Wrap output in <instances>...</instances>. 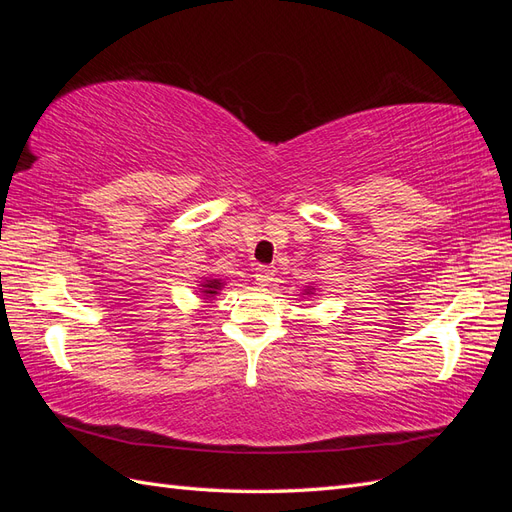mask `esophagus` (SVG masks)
Masks as SVG:
<instances>
[{"label":"esophagus","instance_id":"esophagus-1","mask_svg":"<svg viewBox=\"0 0 512 512\" xmlns=\"http://www.w3.org/2000/svg\"><path fill=\"white\" fill-rule=\"evenodd\" d=\"M254 277H256V282H258L260 286H269V284L275 280V269H273V267H267V265H260V267H256Z\"/></svg>","mask_w":512,"mask_h":512}]
</instances>
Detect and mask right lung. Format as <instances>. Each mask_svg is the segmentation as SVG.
I'll return each mask as SVG.
<instances>
[{
	"label": "right lung",
	"mask_w": 512,
	"mask_h": 512,
	"mask_svg": "<svg viewBox=\"0 0 512 512\" xmlns=\"http://www.w3.org/2000/svg\"><path fill=\"white\" fill-rule=\"evenodd\" d=\"M203 288H205L207 297H211V294H215L222 288V284H220V280H207V284H203Z\"/></svg>",
	"instance_id": "1"
}]
</instances>
